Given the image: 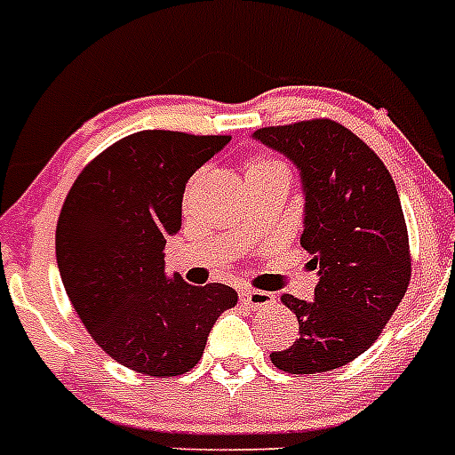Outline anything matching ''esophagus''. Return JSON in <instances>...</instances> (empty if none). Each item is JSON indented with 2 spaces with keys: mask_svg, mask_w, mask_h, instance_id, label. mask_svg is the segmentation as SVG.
Segmentation results:
<instances>
[{
  "mask_svg": "<svg viewBox=\"0 0 455 455\" xmlns=\"http://www.w3.org/2000/svg\"><path fill=\"white\" fill-rule=\"evenodd\" d=\"M241 300L255 309H264L275 303V296L268 291H259V289H241Z\"/></svg>",
  "mask_w": 455,
  "mask_h": 455,
  "instance_id": "34e87169",
  "label": "esophagus"
}]
</instances>
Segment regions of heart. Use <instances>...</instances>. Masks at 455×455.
Returning <instances> with one entry per match:
<instances>
[{"instance_id": "1", "label": "heart", "mask_w": 455, "mask_h": 455, "mask_svg": "<svg viewBox=\"0 0 455 455\" xmlns=\"http://www.w3.org/2000/svg\"><path fill=\"white\" fill-rule=\"evenodd\" d=\"M264 172H287V166L280 159H273V156H255L248 164L246 175L248 178H255V175H264Z\"/></svg>"}]
</instances>
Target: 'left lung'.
I'll return each mask as SVG.
<instances>
[{
  "label": "left lung",
  "mask_w": 455,
  "mask_h": 455,
  "mask_svg": "<svg viewBox=\"0 0 455 455\" xmlns=\"http://www.w3.org/2000/svg\"><path fill=\"white\" fill-rule=\"evenodd\" d=\"M252 136L299 168L300 243L319 268L315 300L283 296L300 337L271 360L287 373L344 367L378 339L408 289L410 246L399 193L380 156L335 120L262 127Z\"/></svg>",
  "instance_id": "left-lung-1"
}]
</instances>
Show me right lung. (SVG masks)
I'll return each instance as SVG.
<instances>
[{
    "label": "right lung",
    "mask_w": 455,
    "mask_h": 455,
    "mask_svg": "<svg viewBox=\"0 0 455 455\" xmlns=\"http://www.w3.org/2000/svg\"><path fill=\"white\" fill-rule=\"evenodd\" d=\"M230 136L146 130L100 152L72 184L56 225V264L88 335L123 367L182 376L236 305L228 284L168 277L164 248L182 228L188 178Z\"/></svg>",
    "instance_id": "1"
}]
</instances>
